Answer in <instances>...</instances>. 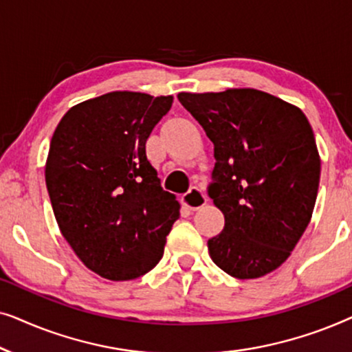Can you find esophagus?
<instances>
[{"label":"esophagus","instance_id":"34e87169","mask_svg":"<svg viewBox=\"0 0 352 352\" xmlns=\"http://www.w3.org/2000/svg\"><path fill=\"white\" fill-rule=\"evenodd\" d=\"M182 204H184L189 210H200L201 206L206 205V195L201 192L199 187H192L187 194L182 195Z\"/></svg>","mask_w":352,"mask_h":352}]
</instances>
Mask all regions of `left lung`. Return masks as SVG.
I'll use <instances>...</instances> for the list:
<instances>
[{"label": "left lung", "instance_id": "1", "mask_svg": "<svg viewBox=\"0 0 352 352\" xmlns=\"http://www.w3.org/2000/svg\"><path fill=\"white\" fill-rule=\"evenodd\" d=\"M214 144L208 195L224 229L208 240L216 266L235 278L276 271L301 239L320 181V157L306 115L252 88L179 93Z\"/></svg>", "mask_w": 352, "mask_h": 352}]
</instances>
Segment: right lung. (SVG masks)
I'll return each mask as SVG.
<instances>
[{
  "instance_id": "add662e5",
  "label": "right lung",
  "mask_w": 352,
  "mask_h": 352,
  "mask_svg": "<svg viewBox=\"0 0 352 352\" xmlns=\"http://www.w3.org/2000/svg\"><path fill=\"white\" fill-rule=\"evenodd\" d=\"M173 96L113 91L76 104L52 134L45 177L64 239L81 263L109 280L157 266L179 218L146 155Z\"/></svg>"
}]
</instances>
